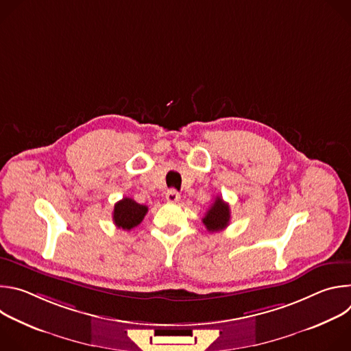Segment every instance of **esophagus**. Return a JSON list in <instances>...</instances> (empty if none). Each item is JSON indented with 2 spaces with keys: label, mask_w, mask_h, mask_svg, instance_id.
<instances>
[{
  "label": "esophagus",
  "mask_w": 351,
  "mask_h": 351,
  "mask_svg": "<svg viewBox=\"0 0 351 351\" xmlns=\"http://www.w3.org/2000/svg\"><path fill=\"white\" fill-rule=\"evenodd\" d=\"M165 199H167L168 203H171V204L178 203L179 199H180V194H179L176 190L171 189V190H168V191H167V194H165Z\"/></svg>",
  "instance_id": "34e87169"
}]
</instances>
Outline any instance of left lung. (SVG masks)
<instances>
[{"mask_svg": "<svg viewBox=\"0 0 351 351\" xmlns=\"http://www.w3.org/2000/svg\"><path fill=\"white\" fill-rule=\"evenodd\" d=\"M230 222V208L229 204L225 203L221 197H217L214 204L206 213L203 218V223L210 232L223 230Z\"/></svg>", "mask_w": 351, "mask_h": 351, "instance_id": "left-lung-1", "label": "left lung"}]
</instances>
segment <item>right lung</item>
I'll list each match as a JSON object with an SVG mask.
<instances>
[{
    "label": "right lung",
    "instance_id": "1",
    "mask_svg": "<svg viewBox=\"0 0 351 351\" xmlns=\"http://www.w3.org/2000/svg\"><path fill=\"white\" fill-rule=\"evenodd\" d=\"M147 211H148L147 206H141L136 203L133 198L125 197L115 204L112 219L117 228L123 230H130L143 221Z\"/></svg>",
    "mask_w": 351,
    "mask_h": 351
}]
</instances>
